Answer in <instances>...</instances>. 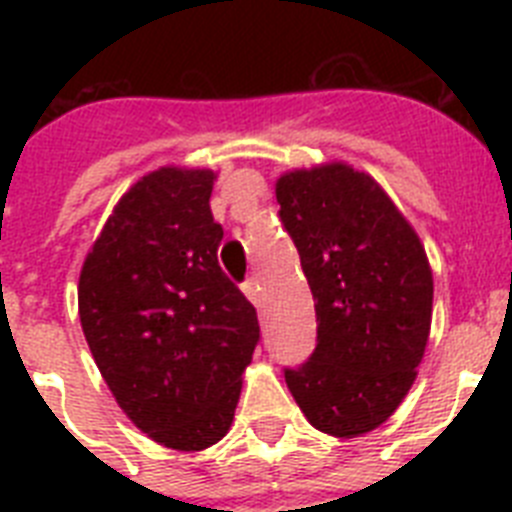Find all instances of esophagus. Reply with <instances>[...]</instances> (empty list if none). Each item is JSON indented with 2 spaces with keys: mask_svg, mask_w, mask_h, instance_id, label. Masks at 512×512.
Segmentation results:
<instances>
[{
  "mask_svg": "<svg viewBox=\"0 0 512 512\" xmlns=\"http://www.w3.org/2000/svg\"><path fill=\"white\" fill-rule=\"evenodd\" d=\"M243 292H246V297L253 302V305H256V307H264V292H261L259 279H256V277L248 279V282L243 284Z\"/></svg>",
  "mask_w": 512,
  "mask_h": 512,
  "instance_id": "1",
  "label": "esophagus"
}]
</instances>
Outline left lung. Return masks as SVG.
I'll list each match as a JSON object with an SVG mask.
<instances>
[{
	"instance_id": "left-lung-1",
	"label": "left lung",
	"mask_w": 512,
	"mask_h": 512,
	"mask_svg": "<svg viewBox=\"0 0 512 512\" xmlns=\"http://www.w3.org/2000/svg\"><path fill=\"white\" fill-rule=\"evenodd\" d=\"M277 202L318 315V346L284 379L312 428L364 436L418 377L431 333V264L390 194L346 161L284 171Z\"/></svg>"
}]
</instances>
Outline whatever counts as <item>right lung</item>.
Masks as SVG:
<instances>
[{
	"label": "right lung",
	"instance_id": "right-lung-1",
	"mask_svg": "<svg viewBox=\"0 0 512 512\" xmlns=\"http://www.w3.org/2000/svg\"><path fill=\"white\" fill-rule=\"evenodd\" d=\"M212 169L161 166L122 194L79 274V318L112 397L166 449L230 431L259 318L217 264Z\"/></svg>",
	"mask_w": 512,
	"mask_h": 512
}]
</instances>
